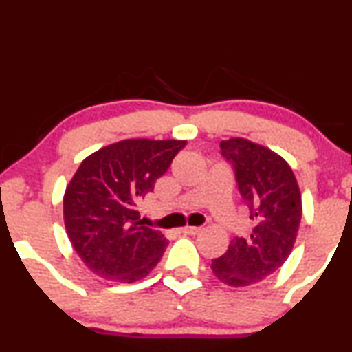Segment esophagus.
Wrapping results in <instances>:
<instances>
[{"label": "esophagus", "mask_w": 352, "mask_h": 352, "mask_svg": "<svg viewBox=\"0 0 352 352\" xmlns=\"http://www.w3.org/2000/svg\"><path fill=\"white\" fill-rule=\"evenodd\" d=\"M182 232H184V234H192V236H195V234H198V232H201V228H197V226H185V228H182Z\"/></svg>", "instance_id": "esophagus-1"}]
</instances>
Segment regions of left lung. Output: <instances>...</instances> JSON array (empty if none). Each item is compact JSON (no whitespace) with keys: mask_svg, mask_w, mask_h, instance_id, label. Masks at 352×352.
I'll return each mask as SVG.
<instances>
[{"mask_svg":"<svg viewBox=\"0 0 352 352\" xmlns=\"http://www.w3.org/2000/svg\"><path fill=\"white\" fill-rule=\"evenodd\" d=\"M219 147L234 167L254 226L251 234L231 239L211 270L226 285L248 287L272 275L290 256L302 221V195L290 165L274 151L243 138L221 141Z\"/></svg>","mask_w":352,"mask_h":352,"instance_id":"obj_1","label":"left lung"}]
</instances>
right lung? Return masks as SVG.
<instances>
[{"mask_svg": "<svg viewBox=\"0 0 352 352\" xmlns=\"http://www.w3.org/2000/svg\"><path fill=\"white\" fill-rule=\"evenodd\" d=\"M187 141L126 139L93 152L63 195V221L75 252L111 282L141 280L168 241L142 226L138 201L154 190Z\"/></svg>", "mask_w": 352, "mask_h": 352, "instance_id": "obj_1", "label": "right lung"}]
</instances>
